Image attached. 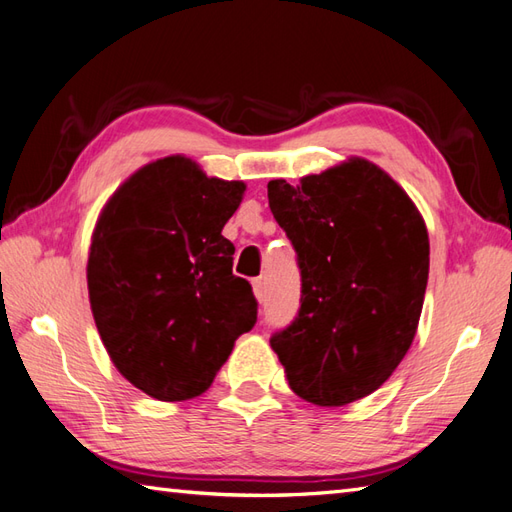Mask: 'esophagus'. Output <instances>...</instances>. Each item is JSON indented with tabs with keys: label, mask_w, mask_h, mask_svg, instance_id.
Segmentation results:
<instances>
[{
	"label": "esophagus",
	"mask_w": 512,
	"mask_h": 512,
	"mask_svg": "<svg viewBox=\"0 0 512 512\" xmlns=\"http://www.w3.org/2000/svg\"><path fill=\"white\" fill-rule=\"evenodd\" d=\"M253 294H255V299L261 303L264 301V294H266V290H264V281L261 279H255L253 281Z\"/></svg>",
	"instance_id": "esophagus-1"
}]
</instances>
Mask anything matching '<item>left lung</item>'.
Masks as SVG:
<instances>
[{"label":"left lung","instance_id":"left-lung-1","mask_svg":"<svg viewBox=\"0 0 512 512\" xmlns=\"http://www.w3.org/2000/svg\"><path fill=\"white\" fill-rule=\"evenodd\" d=\"M268 202L301 268V310L272 336L294 395L323 408L368 397L417 336L430 237L395 178L349 157L299 185L275 178Z\"/></svg>","mask_w":512,"mask_h":512}]
</instances>
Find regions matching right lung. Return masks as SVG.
I'll use <instances>...</instances> for the list:
<instances>
[{
    "label": "right lung",
    "mask_w": 512,
    "mask_h": 512,
    "mask_svg": "<svg viewBox=\"0 0 512 512\" xmlns=\"http://www.w3.org/2000/svg\"><path fill=\"white\" fill-rule=\"evenodd\" d=\"M244 192V181L170 154L130 174L95 222V327L120 375L152 399L202 395L255 325L253 290L233 275L235 246L222 235Z\"/></svg>",
    "instance_id": "1"
}]
</instances>
